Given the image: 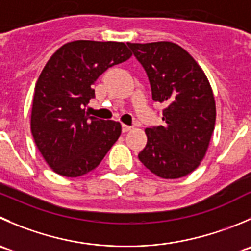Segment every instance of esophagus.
Segmentation results:
<instances>
[{
  "label": "esophagus",
  "mask_w": 251,
  "mask_h": 251,
  "mask_svg": "<svg viewBox=\"0 0 251 251\" xmlns=\"http://www.w3.org/2000/svg\"><path fill=\"white\" fill-rule=\"evenodd\" d=\"M131 126H128V125H123V132L124 133H126V132H128V131L131 130Z\"/></svg>",
  "instance_id": "1"
}]
</instances>
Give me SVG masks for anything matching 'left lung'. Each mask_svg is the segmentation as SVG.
<instances>
[{
    "label": "left lung",
    "instance_id": "left-lung-1",
    "mask_svg": "<svg viewBox=\"0 0 251 251\" xmlns=\"http://www.w3.org/2000/svg\"><path fill=\"white\" fill-rule=\"evenodd\" d=\"M147 72L154 101L164 103V126L147 127L138 159L163 179L190 174L205 158L215 130L216 101L199 64L172 41L127 43Z\"/></svg>",
    "mask_w": 251,
    "mask_h": 251
}]
</instances>
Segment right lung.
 Masks as SVG:
<instances>
[{
  "label": "right lung",
  "instance_id": "obj_1",
  "mask_svg": "<svg viewBox=\"0 0 251 251\" xmlns=\"http://www.w3.org/2000/svg\"><path fill=\"white\" fill-rule=\"evenodd\" d=\"M132 56L125 43L76 40L61 46L35 84L30 130L49 167L76 177L96 169L121 135V124L86 113L103 72Z\"/></svg>",
  "mask_w": 251,
  "mask_h": 251
}]
</instances>
